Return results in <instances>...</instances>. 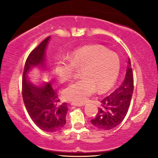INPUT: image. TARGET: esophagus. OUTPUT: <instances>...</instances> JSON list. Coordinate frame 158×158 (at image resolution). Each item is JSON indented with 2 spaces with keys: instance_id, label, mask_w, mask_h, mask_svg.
<instances>
[{
  "instance_id": "obj_1",
  "label": "esophagus",
  "mask_w": 158,
  "mask_h": 158,
  "mask_svg": "<svg viewBox=\"0 0 158 158\" xmlns=\"http://www.w3.org/2000/svg\"><path fill=\"white\" fill-rule=\"evenodd\" d=\"M71 105L75 106H84L83 103H71Z\"/></svg>"
}]
</instances>
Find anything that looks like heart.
<instances>
[{
    "instance_id": "obj_1",
    "label": "heart",
    "mask_w": 158,
    "mask_h": 158,
    "mask_svg": "<svg viewBox=\"0 0 158 158\" xmlns=\"http://www.w3.org/2000/svg\"><path fill=\"white\" fill-rule=\"evenodd\" d=\"M120 60L115 53L98 44L87 45L73 51L69 60L59 59L55 73L61 83L70 81L77 70L82 69L83 79L69 85L63 91L65 100L75 103H84L98 90L104 92L117 81Z\"/></svg>"
}]
</instances>
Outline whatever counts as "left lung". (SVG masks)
<instances>
[{
  "label": "left lung",
  "instance_id": "obj_1",
  "mask_svg": "<svg viewBox=\"0 0 158 158\" xmlns=\"http://www.w3.org/2000/svg\"><path fill=\"white\" fill-rule=\"evenodd\" d=\"M129 64L131 62L129 60ZM134 90L132 69L128 67L123 83L101 101V107L92 124L98 129L109 130L122 122L128 111Z\"/></svg>",
  "mask_w": 158,
  "mask_h": 158
}]
</instances>
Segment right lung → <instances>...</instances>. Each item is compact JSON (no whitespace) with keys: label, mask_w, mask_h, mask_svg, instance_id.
<instances>
[{"label":"right lung","mask_w":158,"mask_h":158,"mask_svg":"<svg viewBox=\"0 0 158 158\" xmlns=\"http://www.w3.org/2000/svg\"><path fill=\"white\" fill-rule=\"evenodd\" d=\"M49 36L34 49L26 60L22 78V96L26 109L32 121L39 128L47 132H55L66 124L68 111L66 103H59L58 95L51 83L38 88L29 83L27 73L34 66L44 67V51Z\"/></svg>","instance_id":"right-lung-1"}]
</instances>
